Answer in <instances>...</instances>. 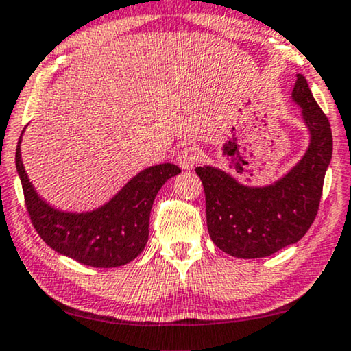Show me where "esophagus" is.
<instances>
[{"instance_id":"obj_1","label":"esophagus","mask_w":351,"mask_h":351,"mask_svg":"<svg viewBox=\"0 0 351 351\" xmlns=\"http://www.w3.org/2000/svg\"><path fill=\"white\" fill-rule=\"evenodd\" d=\"M176 162L181 169L189 170L199 162V151H197L194 146H184L182 149L178 151Z\"/></svg>"}]
</instances>
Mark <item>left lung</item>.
Returning <instances> with one entry per match:
<instances>
[{"label": "left lung", "mask_w": 351, "mask_h": 351, "mask_svg": "<svg viewBox=\"0 0 351 351\" xmlns=\"http://www.w3.org/2000/svg\"><path fill=\"white\" fill-rule=\"evenodd\" d=\"M293 100L302 108L310 145L275 184L248 187L213 167H197L205 191L206 227L213 243L241 259L265 258L307 234L318 213L324 175L332 157V132L307 79L298 75Z\"/></svg>", "instance_id": "1"}]
</instances>
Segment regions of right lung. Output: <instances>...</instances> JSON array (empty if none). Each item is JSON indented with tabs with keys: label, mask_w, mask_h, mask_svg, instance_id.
I'll list each match as a JSON object with an SVG mask.
<instances>
[{
	"label": "right lung",
	"mask_w": 351,
	"mask_h": 351,
	"mask_svg": "<svg viewBox=\"0 0 351 351\" xmlns=\"http://www.w3.org/2000/svg\"><path fill=\"white\" fill-rule=\"evenodd\" d=\"M21 140L16 149V167L28 216L39 237L52 250L84 265L105 269L130 263L145 250L157 192L169 178L180 173V167H149L132 178L101 208L66 213L49 206L36 194L23 169Z\"/></svg>",
	"instance_id": "1"
}]
</instances>
